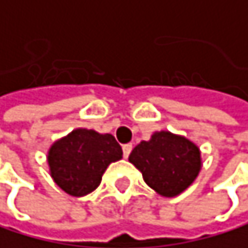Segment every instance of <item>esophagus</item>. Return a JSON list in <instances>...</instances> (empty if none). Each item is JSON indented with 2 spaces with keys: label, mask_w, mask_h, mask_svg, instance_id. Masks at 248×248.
Segmentation results:
<instances>
[{
  "label": "esophagus",
  "mask_w": 248,
  "mask_h": 248,
  "mask_svg": "<svg viewBox=\"0 0 248 248\" xmlns=\"http://www.w3.org/2000/svg\"><path fill=\"white\" fill-rule=\"evenodd\" d=\"M132 148H133L132 144H125V145H123V153H124V157H125V159H127L128 156H130Z\"/></svg>",
  "instance_id": "obj_1"
}]
</instances>
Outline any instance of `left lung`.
Segmentation results:
<instances>
[{
  "label": "left lung",
  "instance_id": "obj_1",
  "mask_svg": "<svg viewBox=\"0 0 248 248\" xmlns=\"http://www.w3.org/2000/svg\"><path fill=\"white\" fill-rule=\"evenodd\" d=\"M128 162L142 172L144 182L162 197H176L188 189L203 167L199 145L168 130L155 132L139 142Z\"/></svg>",
  "mask_w": 248,
  "mask_h": 248
}]
</instances>
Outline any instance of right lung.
<instances>
[{"label":"right lung","mask_w":248,"mask_h":248,"mask_svg":"<svg viewBox=\"0 0 248 248\" xmlns=\"http://www.w3.org/2000/svg\"><path fill=\"white\" fill-rule=\"evenodd\" d=\"M123 157V148L110 133L74 128L51 144L46 155L49 176L72 197H84L98 188L104 171Z\"/></svg>","instance_id":"1"}]
</instances>
